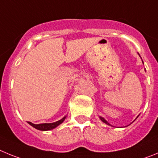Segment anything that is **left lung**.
<instances>
[{
	"mask_svg": "<svg viewBox=\"0 0 158 158\" xmlns=\"http://www.w3.org/2000/svg\"><path fill=\"white\" fill-rule=\"evenodd\" d=\"M100 119H101V121H102V122H104V123L107 124V125H110V124H109V123H107V121H106V120H105V119H104V118H103V117L100 116Z\"/></svg>",
	"mask_w": 158,
	"mask_h": 158,
	"instance_id": "obj_1",
	"label": "left lung"
}]
</instances>
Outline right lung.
I'll use <instances>...</instances> for the list:
<instances>
[{"label": "right lung", "instance_id": "obj_1", "mask_svg": "<svg viewBox=\"0 0 158 158\" xmlns=\"http://www.w3.org/2000/svg\"><path fill=\"white\" fill-rule=\"evenodd\" d=\"M66 118V116L63 117L62 119L57 121V122L52 123H40V124H34L31 122H27L31 126H32L33 127H35V129L40 130V131H50V130H52L54 128L57 127L58 125H60L61 123H63V121L65 120V118Z\"/></svg>", "mask_w": 158, "mask_h": 158}]
</instances>
